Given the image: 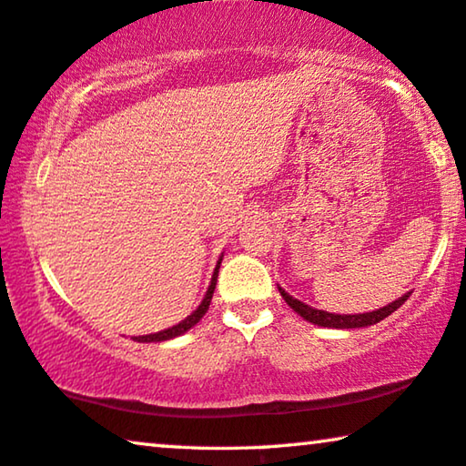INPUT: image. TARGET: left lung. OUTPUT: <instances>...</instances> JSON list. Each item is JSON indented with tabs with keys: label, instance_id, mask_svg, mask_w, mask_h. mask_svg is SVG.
<instances>
[{
	"label": "left lung",
	"instance_id": "left-lung-1",
	"mask_svg": "<svg viewBox=\"0 0 466 466\" xmlns=\"http://www.w3.org/2000/svg\"><path fill=\"white\" fill-rule=\"evenodd\" d=\"M280 296L289 304L293 310H296L301 319H306L308 323H314L319 327H333V329H357V327H367V325H376L380 320H384L389 314L397 310L399 306L405 304V299L410 298V293H405L403 298H399L395 301H390L389 306L378 308V310L371 312H363V314H336V312H327V310H317V308L304 304L296 298H291L285 289H280Z\"/></svg>",
	"mask_w": 466,
	"mask_h": 466
}]
</instances>
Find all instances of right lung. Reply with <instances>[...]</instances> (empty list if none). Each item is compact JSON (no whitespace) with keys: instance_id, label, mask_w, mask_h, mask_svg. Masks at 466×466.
Masks as SVG:
<instances>
[{"instance_id":"1","label":"right lung","mask_w":466,"mask_h":466,"mask_svg":"<svg viewBox=\"0 0 466 466\" xmlns=\"http://www.w3.org/2000/svg\"><path fill=\"white\" fill-rule=\"evenodd\" d=\"M219 264H221V258L218 261V266H215L213 270V277H211V285H208V289L205 293V299L200 301V306L196 308V310L189 314L187 319H183L181 323H177L173 327H168L165 331H158V333H149V336H137L133 338L135 342H165V339H173L177 336H181V333H186L187 329H192V327L198 323V320L205 317V312L208 310V304H211L213 299V291H215V285H218V274H219Z\"/></svg>"}]
</instances>
